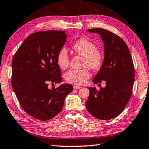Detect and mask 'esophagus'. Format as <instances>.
Returning <instances> with one entry per match:
<instances>
[{
	"label": "esophagus",
	"instance_id": "esophagus-1",
	"mask_svg": "<svg viewBox=\"0 0 149 149\" xmlns=\"http://www.w3.org/2000/svg\"><path fill=\"white\" fill-rule=\"evenodd\" d=\"M73 88L75 89H79L81 88V86H74Z\"/></svg>",
	"mask_w": 149,
	"mask_h": 149
}]
</instances>
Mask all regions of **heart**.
Here are the masks:
<instances>
[{
  "instance_id": "heart-1",
  "label": "heart",
  "mask_w": 149,
  "mask_h": 149,
  "mask_svg": "<svg viewBox=\"0 0 149 149\" xmlns=\"http://www.w3.org/2000/svg\"><path fill=\"white\" fill-rule=\"evenodd\" d=\"M72 49L79 55L84 56V66H88L91 69H97L102 65L103 55L100 50L97 49L93 42L86 38H81L72 44ZM57 65L61 69H65L69 64V56L65 48H61L57 54ZM90 77L88 69H70L64 74L67 82L75 85H83Z\"/></svg>"
}]
</instances>
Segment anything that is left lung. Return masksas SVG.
I'll return each mask as SVG.
<instances>
[{"label":"left lung","instance_id":"8db88e82","mask_svg":"<svg viewBox=\"0 0 149 149\" xmlns=\"http://www.w3.org/2000/svg\"><path fill=\"white\" fill-rule=\"evenodd\" d=\"M99 34L104 43V58L99 72L93 79L94 84L105 81L106 87L97 91L88 88L86 102L89 113L97 119L115 118L124 110L132 92L135 73L130 50L124 40L115 33L102 29H88Z\"/></svg>","mask_w":149,"mask_h":149}]
</instances>
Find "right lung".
Listing matches in <instances>:
<instances>
[{
  "label": "right lung",
  "mask_w": 149,
  "mask_h": 149,
  "mask_svg": "<svg viewBox=\"0 0 149 149\" xmlns=\"http://www.w3.org/2000/svg\"><path fill=\"white\" fill-rule=\"evenodd\" d=\"M65 31L47 30L30 35L12 60V86L25 112L41 120L52 119L61 111L71 84L49 89V83H60L57 54L65 44Z\"/></svg>",
  "instance_id": "right-lung-1"
}]
</instances>
